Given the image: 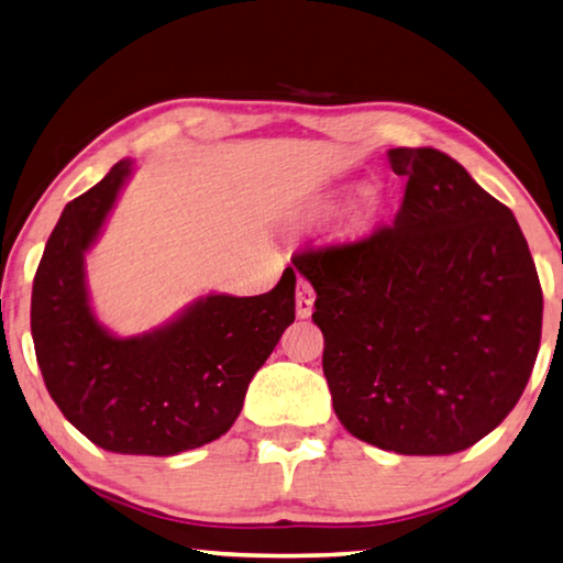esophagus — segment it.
<instances>
[{"instance_id":"esophagus-1","label":"esophagus","mask_w":563,"mask_h":563,"mask_svg":"<svg viewBox=\"0 0 563 563\" xmlns=\"http://www.w3.org/2000/svg\"><path fill=\"white\" fill-rule=\"evenodd\" d=\"M313 299H317V294H313L311 284L307 279H299V284H297V317L299 319L311 317Z\"/></svg>"}]
</instances>
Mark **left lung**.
<instances>
[{
	"instance_id": "1",
	"label": "left lung",
	"mask_w": 563,
	"mask_h": 563,
	"mask_svg": "<svg viewBox=\"0 0 563 563\" xmlns=\"http://www.w3.org/2000/svg\"><path fill=\"white\" fill-rule=\"evenodd\" d=\"M390 224L297 254L323 376L353 438L452 455L489 435L534 368L544 297L515 214L435 147H393Z\"/></svg>"
}]
</instances>
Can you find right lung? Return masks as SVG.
Returning <instances> with one entry per match:
<instances>
[{
	"instance_id": "right-lung-1",
	"label": "right lung",
	"mask_w": 563,
	"mask_h": 563,
	"mask_svg": "<svg viewBox=\"0 0 563 563\" xmlns=\"http://www.w3.org/2000/svg\"><path fill=\"white\" fill-rule=\"evenodd\" d=\"M131 175V161L64 207L32 289V339L48 396L93 445L167 457L224 435L246 388L294 323L297 274L260 297L210 294L175 321L118 339L88 303L84 256Z\"/></svg>"
}]
</instances>
